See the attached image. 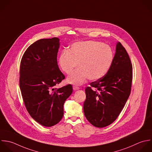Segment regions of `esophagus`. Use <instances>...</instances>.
<instances>
[{"label": "esophagus", "instance_id": "1", "mask_svg": "<svg viewBox=\"0 0 152 152\" xmlns=\"http://www.w3.org/2000/svg\"><path fill=\"white\" fill-rule=\"evenodd\" d=\"M73 89L74 91H77V90H79L80 88L78 87V86H73Z\"/></svg>", "mask_w": 152, "mask_h": 152}]
</instances>
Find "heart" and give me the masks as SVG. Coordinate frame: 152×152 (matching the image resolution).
I'll use <instances>...</instances> for the list:
<instances>
[{"instance_id":"obj_1","label":"heart","mask_w":152,"mask_h":152,"mask_svg":"<svg viewBox=\"0 0 152 152\" xmlns=\"http://www.w3.org/2000/svg\"><path fill=\"white\" fill-rule=\"evenodd\" d=\"M114 54L108 45L96 41L73 43L69 50L61 53L58 63L60 69L69 75L77 66L79 67L67 79L69 83L80 85L88 78L96 80L103 77L110 69Z\"/></svg>"}]
</instances>
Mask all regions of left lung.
Here are the masks:
<instances>
[{
  "label": "left lung",
  "mask_w": 152,
  "mask_h": 152,
  "mask_svg": "<svg viewBox=\"0 0 152 152\" xmlns=\"http://www.w3.org/2000/svg\"><path fill=\"white\" fill-rule=\"evenodd\" d=\"M132 78L130 57L125 48L118 42L114 61L108 73L85 89L83 111L91 124L102 128L117 118L130 96Z\"/></svg>",
  "instance_id": "8db88e82"
}]
</instances>
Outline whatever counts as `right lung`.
I'll list each match as a JSON object with an SVG mask.
<instances>
[{
    "instance_id": "right-lung-1",
    "label": "right lung",
    "mask_w": 152,
    "mask_h": 152,
    "mask_svg": "<svg viewBox=\"0 0 152 152\" xmlns=\"http://www.w3.org/2000/svg\"><path fill=\"white\" fill-rule=\"evenodd\" d=\"M59 41L54 37L35 41L24 53L20 65L19 86L26 108L45 127L60 122L64 102L73 92L71 85L54 88L65 78L57 64Z\"/></svg>"
}]
</instances>
